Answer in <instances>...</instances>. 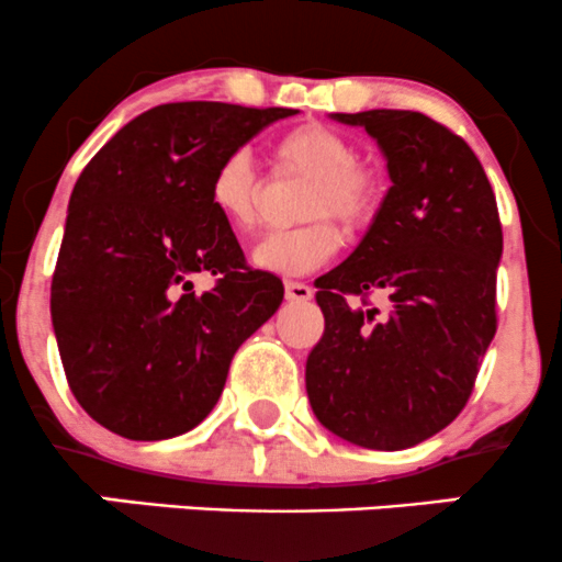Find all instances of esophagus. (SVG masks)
<instances>
[{"instance_id": "esophagus-1", "label": "esophagus", "mask_w": 562, "mask_h": 562, "mask_svg": "<svg viewBox=\"0 0 562 562\" xmlns=\"http://www.w3.org/2000/svg\"><path fill=\"white\" fill-rule=\"evenodd\" d=\"M285 296H288V301H293V304H306V301L315 296V291H312V285H306V282L288 280L285 282Z\"/></svg>"}]
</instances>
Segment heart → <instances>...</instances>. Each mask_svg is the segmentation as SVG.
Wrapping results in <instances>:
<instances>
[{"label": "heart", "mask_w": 562, "mask_h": 562, "mask_svg": "<svg viewBox=\"0 0 562 562\" xmlns=\"http://www.w3.org/2000/svg\"><path fill=\"white\" fill-rule=\"evenodd\" d=\"M274 161L285 172L312 175L304 191L301 217L306 223L266 234L252 250L258 269L280 277L310 274L339 252L341 232L369 226L380 206V177L358 161V150L345 134L323 123H301L274 139ZM212 210L234 232H250L258 221L261 175L245 150H234L217 161L206 188Z\"/></svg>", "instance_id": "1"}]
</instances>
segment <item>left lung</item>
I'll return each instance as SVG.
<instances>
[{"label":"left lung","mask_w":562,"mask_h":562,"mask_svg":"<svg viewBox=\"0 0 562 562\" xmlns=\"http://www.w3.org/2000/svg\"><path fill=\"white\" fill-rule=\"evenodd\" d=\"M334 117L376 139L393 186L350 258L315 282L326 330L306 395L339 439L406 450L460 415L495 336L498 204L474 150L423 112Z\"/></svg>","instance_id":"1"}]
</instances>
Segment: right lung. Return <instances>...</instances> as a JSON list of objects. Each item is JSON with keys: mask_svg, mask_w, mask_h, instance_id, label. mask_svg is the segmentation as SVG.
Here are the masks:
<instances>
[{"mask_svg": "<svg viewBox=\"0 0 562 562\" xmlns=\"http://www.w3.org/2000/svg\"><path fill=\"white\" fill-rule=\"evenodd\" d=\"M285 108L175 102L142 112L88 161L50 285L64 374L99 425L134 441L196 428L247 336L282 304L206 188L223 156ZM199 276L206 292L192 288Z\"/></svg>", "mask_w": 562, "mask_h": 562, "instance_id": "right-lung-1", "label": "right lung"}]
</instances>
